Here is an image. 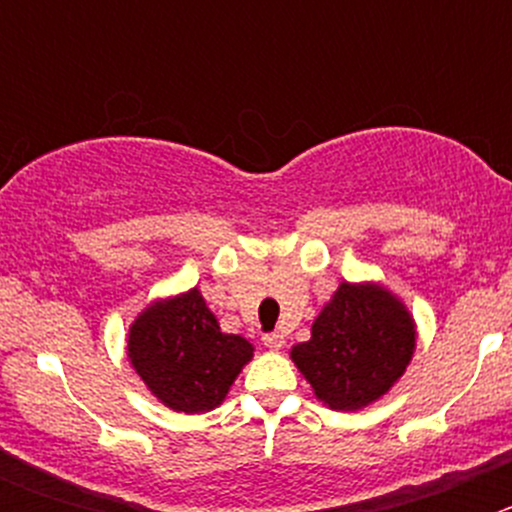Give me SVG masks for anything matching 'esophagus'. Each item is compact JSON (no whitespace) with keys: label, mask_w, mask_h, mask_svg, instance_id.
<instances>
[{"label":"esophagus","mask_w":512,"mask_h":512,"mask_svg":"<svg viewBox=\"0 0 512 512\" xmlns=\"http://www.w3.org/2000/svg\"><path fill=\"white\" fill-rule=\"evenodd\" d=\"M261 341H264V346L271 348V351H279V348L284 346V336H279V333H266Z\"/></svg>","instance_id":"esophagus-1"}]
</instances>
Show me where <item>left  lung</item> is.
Wrapping results in <instances>:
<instances>
[{
	"label": "left lung",
	"instance_id": "obj_1",
	"mask_svg": "<svg viewBox=\"0 0 512 512\" xmlns=\"http://www.w3.org/2000/svg\"><path fill=\"white\" fill-rule=\"evenodd\" d=\"M415 341L413 315L384 284L341 282L289 359L323 405L354 413L395 387Z\"/></svg>",
	"mask_w": 512,
	"mask_h": 512
}]
</instances>
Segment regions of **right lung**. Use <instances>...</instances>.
Segmentation results:
<instances>
[{"mask_svg": "<svg viewBox=\"0 0 512 512\" xmlns=\"http://www.w3.org/2000/svg\"><path fill=\"white\" fill-rule=\"evenodd\" d=\"M251 359V343L220 330L197 287L153 300L128 330L130 366L174 413L215 410Z\"/></svg>", "mask_w": 512, "mask_h": 512, "instance_id": "1", "label": "right lung"}]
</instances>
